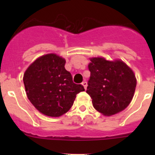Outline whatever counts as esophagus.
I'll list each match as a JSON object with an SVG mask.
<instances>
[{"mask_svg": "<svg viewBox=\"0 0 155 155\" xmlns=\"http://www.w3.org/2000/svg\"><path fill=\"white\" fill-rule=\"evenodd\" d=\"M81 84L83 86H84V89L86 90V88H87V82L86 81H84V82H82L81 83Z\"/></svg>", "mask_w": 155, "mask_h": 155, "instance_id": "obj_1", "label": "esophagus"}]
</instances>
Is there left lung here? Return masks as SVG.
<instances>
[{
	"label": "left lung",
	"instance_id": "left-lung-1",
	"mask_svg": "<svg viewBox=\"0 0 155 155\" xmlns=\"http://www.w3.org/2000/svg\"><path fill=\"white\" fill-rule=\"evenodd\" d=\"M88 69L91 76L87 91L92 105L98 112L106 116L119 113L130 105L134 95L137 78L126 63L116 59L91 57Z\"/></svg>",
	"mask_w": 155,
	"mask_h": 155
}]
</instances>
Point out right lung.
Returning a JSON list of instances; mask_svg holds the SVG:
<instances>
[{"label": "right lung", "instance_id": "add662e5", "mask_svg": "<svg viewBox=\"0 0 155 155\" xmlns=\"http://www.w3.org/2000/svg\"><path fill=\"white\" fill-rule=\"evenodd\" d=\"M66 60L56 53H48L31 63L23 76L27 97L39 113L59 117L68 113L76 94L84 91L73 82L64 68Z\"/></svg>", "mask_w": 155, "mask_h": 155}]
</instances>
